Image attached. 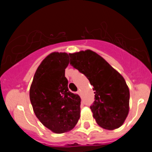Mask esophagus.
I'll return each instance as SVG.
<instances>
[{"label":"esophagus","instance_id":"34e87169","mask_svg":"<svg viewBox=\"0 0 152 152\" xmlns=\"http://www.w3.org/2000/svg\"><path fill=\"white\" fill-rule=\"evenodd\" d=\"M76 93H77L78 95H79V96H81V93H81V90H78L77 92H76Z\"/></svg>","mask_w":152,"mask_h":152}]
</instances>
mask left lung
<instances>
[{"instance_id": "1", "label": "left lung", "mask_w": 152, "mask_h": 152, "mask_svg": "<svg viewBox=\"0 0 152 152\" xmlns=\"http://www.w3.org/2000/svg\"><path fill=\"white\" fill-rule=\"evenodd\" d=\"M69 56L70 65L83 73L93 86L95 101L90 109L96 123L106 129L119 128L129 110V90L123 76L90 50Z\"/></svg>"}]
</instances>
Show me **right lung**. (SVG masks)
I'll use <instances>...</instances> for the list:
<instances>
[{
	"label": "right lung",
	"instance_id": "right-lung-1",
	"mask_svg": "<svg viewBox=\"0 0 152 152\" xmlns=\"http://www.w3.org/2000/svg\"><path fill=\"white\" fill-rule=\"evenodd\" d=\"M68 64L66 53L49 54L37 69L29 92L37 118L57 134L72 129L80 117L81 99L69 90L65 76Z\"/></svg>",
	"mask_w": 152,
	"mask_h": 152
}]
</instances>
